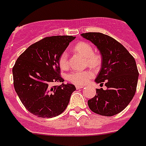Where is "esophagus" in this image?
Wrapping results in <instances>:
<instances>
[{
  "label": "esophagus",
  "mask_w": 146,
  "mask_h": 146,
  "mask_svg": "<svg viewBox=\"0 0 146 146\" xmlns=\"http://www.w3.org/2000/svg\"><path fill=\"white\" fill-rule=\"evenodd\" d=\"M76 89H80V88H83V85H76Z\"/></svg>",
  "instance_id": "obj_1"
}]
</instances>
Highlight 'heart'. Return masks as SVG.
Returning <instances> with one entry per match:
<instances>
[{"label": "heart", "instance_id": "1", "mask_svg": "<svg viewBox=\"0 0 146 146\" xmlns=\"http://www.w3.org/2000/svg\"><path fill=\"white\" fill-rule=\"evenodd\" d=\"M74 50L82 55H83L86 59L88 64L94 67L98 68L101 64V57L98 53L94 52L92 46L86 42H79L74 46ZM58 64L61 69H67L69 67L68 61V54L67 51H64L61 53L58 58ZM94 76V73L90 70H74L70 73L67 76V79L70 82L75 85H84L87 83Z\"/></svg>", "mask_w": 146, "mask_h": 146}]
</instances>
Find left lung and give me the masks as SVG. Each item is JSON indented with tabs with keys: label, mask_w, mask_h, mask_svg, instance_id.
<instances>
[{
	"label": "left lung",
	"mask_w": 146,
	"mask_h": 146,
	"mask_svg": "<svg viewBox=\"0 0 146 146\" xmlns=\"http://www.w3.org/2000/svg\"><path fill=\"white\" fill-rule=\"evenodd\" d=\"M81 36L97 46L102 55V66L95 82L107 89L96 90L88 101L90 110L100 115L112 116L127 106L137 91L139 72L134 58L123 45L106 34L88 32Z\"/></svg>",
	"instance_id": "obj_1"
}]
</instances>
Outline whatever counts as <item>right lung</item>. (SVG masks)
Listing matches in <instances>:
<instances>
[{
    "label": "right lung",
    "instance_id": "obj_1",
    "mask_svg": "<svg viewBox=\"0 0 146 146\" xmlns=\"http://www.w3.org/2000/svg\"><path fill=\"white\" fill-rule=\"evenodd\" d=\"M75 39L73 36H47L31 45L13 67V85L20 100L34 115L52 118L61 114L76 87L63 82L58 58Z\"/></svg>",
    "mask_w": 146,
    "mask_h": 146
}]
</instances>
